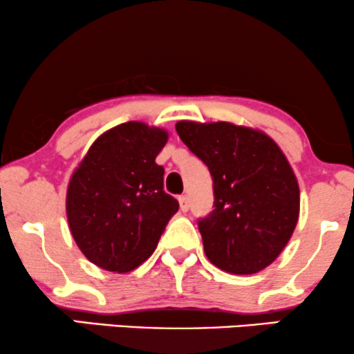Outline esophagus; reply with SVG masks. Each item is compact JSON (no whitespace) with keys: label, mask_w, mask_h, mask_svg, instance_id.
<instances>
[{"label":"esophagus","mask_w":354,"mask_h":354,"mask_svg":"<svg viewBox=\"0 0 354 354\" xmlns=\"http://www.w3.org/2000/svg\"><path fill=\"white\" fill-rule=\"evenodd\" d=\"M178 201H180V209L183 210V212H186V210L189 209V196L183 194L178 198Z\"/></svg>","instance_id":"esophagus-1"}]
</instances>
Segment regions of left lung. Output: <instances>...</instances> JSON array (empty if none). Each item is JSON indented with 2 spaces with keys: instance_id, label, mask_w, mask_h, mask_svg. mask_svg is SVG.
I'll use <instances>...</instances> for the list:
<instances>
[{
  "instance_id": "1",
  "label": "left lung",
  "mask_w": 354,
  "mask_h": 354,
  "mask_svg": "<svg viewBox=\"0 0 354 354\" xmlns=\"http://www.w3.org/2000/svg\"><path fill=\"white\" fill-rule=\"evenodd\" d=\"M176 132L212 176L214 210L198 222L205 257L232 274L265 270L292 236L301 207L286 155L265 132L230 122L180 120Z\"/></svg>"
}]
</instances>
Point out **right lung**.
Segmentation results:
<instances>
[{"instance_id": "right-lung-1", "label": "right lung", "mask_w": 354, "mask_h": 354, "mask_svg": "<svg viewBox=\"0 0 354 354\" xmlns=\"http://www.w3.org/2000/svg\"><path fill=\"white\" fill-rule=\"evenodd\" d=\"M168 132L144 122L109 129L71 174L66 217L78 248L106 271L129 272L150 258L178 201L163 191L156 155Z\"/></svg>"}]
</instances>
